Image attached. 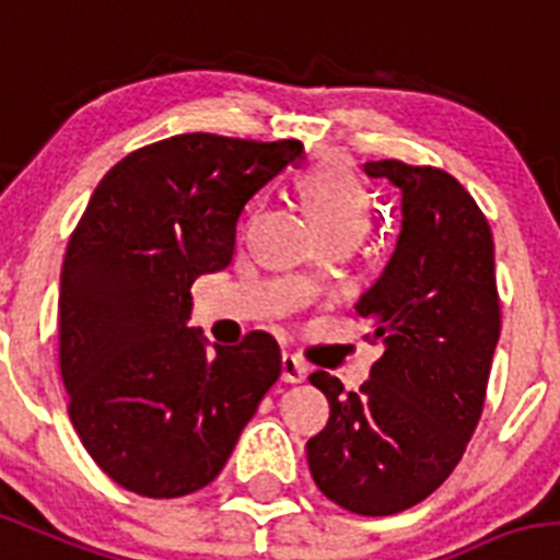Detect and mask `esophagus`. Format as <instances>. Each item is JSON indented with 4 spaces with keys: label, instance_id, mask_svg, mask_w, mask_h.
Listing matches in <instances>:
<instances>
[{
    "label": "esophagus",
    "instance_id": "34e87169",
    "mask_svg": "<svg viewBox=\"0 0 560 560\" xmlns=\"http://www.w3.org/2000/svg\"><path fill=\"white\" fill-rule=\"evenodd\" d=\"M307 377V366L296 355L283 352V381L285 383H302Z\"/></svg>",
    "mask_w": 560,
    "mask_h": 560
}]
</instances>
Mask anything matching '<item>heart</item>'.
I'll list each match as a JSON object with an SVG mask.
<instances>
[{"label": "heart", "mask_w": 560, "mask_h": 560, "mask_svg": "<svg viewBox=\"0 0 560 560\" xmlns=\"http://www.w3.org/2000/svg\"><path fill=\"white\" fill-rule=\"evenodd\" d=\"M300 197L305 202L307 217L314 219L316 230L325 241H350L355 244L369 224V191L361 179L336 158L307 166L296 179ZM300 280L307 285L316 283V269L307 266L300 271Z\"/></svg>", "instance_id": "1"}]
</instances>
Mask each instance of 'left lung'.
I'll use <instances>...</instances> for the list:
<instances>
[{
  "label": "left lung",
  "instance_id": "left-lung-1",
  "mask_svg": "<svg viewBox=\"0 0 560 560\" xmlns=\"http://www.w3.org/2000/svg\"><path fill=\"white\" fill-rule=\"evenodd\" d=\"M363 172L392 183L402 205L392 258L355 302L386 352L361 392L311 374L330 422L307 441V466L336 505L388 516L458 466L483 410L500 302L489 222L458 179L399 161H369Z\"/></svg>",
  "mask_w": 560,
  "mask_h": 560
}]
</instances>
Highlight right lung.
<instances>
[{
    "mask_svg": "<svg viewBox=\"0 0 560 560\" xmlns=\"http://www.w3.org/2000/svg\"><path fill=\"white\" fill-rule=\"evenodd\" d=\"M302 152L186 132L96 186L60 271V377L82 447L121 489L168 500L208 486L280 377L264 330L210 352L188 291L230 266L244 205Z\"/></svg>",
    "mask_w": 560,
    "mask_h": 560,
    "instance_id": "1",
    "label": "right lung"
}]
</instances>
